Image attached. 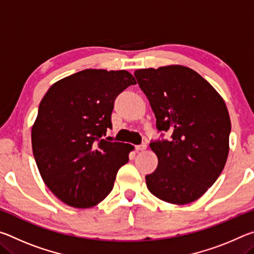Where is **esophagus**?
I'll return each mask as SVG.
<instances>
[{"mask_svg":"<svg viewBox=\"0 0 254 254\" xmlns=\"http://www.w3.org/2000/svg\"><path fill=\"white\" fill-rule=\"evenodd\" d=\"M145 149H147V144L145 143H141V144L135 145L136 151H143V150H145Z\"/></svg>","mask_w":254,"mask_h":254,"instance_id":"1","label":"esophagus"}]
</instances>
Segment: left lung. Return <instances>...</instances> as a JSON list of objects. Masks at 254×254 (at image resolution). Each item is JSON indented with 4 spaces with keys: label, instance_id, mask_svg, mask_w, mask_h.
Here are the masks:
<instances>
[{
    "label": "left lung",
    "instance_id": "8db88e82",
    "mask_svg": "<svg viewBox=\"0 0 254 254\" xmlns=\"http://www.w3.org/2000/svg\"><path fill=\"white\" fill-rule=\"evenodd\" d=\"M157 119L152 140L158 167L145 176L152 195L170 204L199 198L216 182L229 154L231 121L223 98L195 70L184 66L134 71Z\"/></svg>",
    "mask_w": 254,
    "mask_h": 254
}]
</instances>
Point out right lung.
I'll return each instance as SVG.
<instances>
[{
	"instance_id": "right-lung-1",
	"label": "right lung",
	"mask_w": 254,
	"mask_h": 254,
	"mask_svg": "<svg viewBox=\"0 0 254 254\" xmlns=\"http://www.w3.org/2000/svg\"><path fill=\"white\" fill-rule=\"evenodd\" d=\"M135 79L127 70L85 69L55 83L31 132L34 160L51 191L86 208L110 194L132 145L106 141L114 101Z\"/></svg>"
}]
</instances>
